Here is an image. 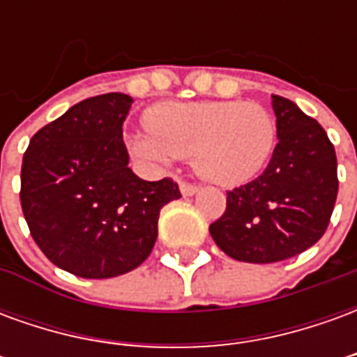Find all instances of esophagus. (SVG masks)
<instances>
[{"mask_svg":"<svg viewBox=\"0 0 357 357\" xmlns=\"http://www.w3.org/2000/svg\"><path fill=\"white\" fill-rule=\"evenodd\" d=\"M199 189H201V187L193 185V183H181V185H179V191H181L183 197H193L195 193H199Z\"/></svg>","mask_w":357,"mask_h":357,"instance_id":"obj_1","label":"esophagus"}]
</instances>
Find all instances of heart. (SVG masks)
<instances>
[{
  "label": "heart",
  "mask_w": 357,
  "mask_h": 357,
  "mask_svg": "<svg viewBox=\"0 0 357 357\" xmlns=\"http://www.w3.org/2000/svg\"><path fill=\"white\" fill-rule=\"evenodd\" d=\"M151 135H137L133 149L145 158L168 162L193 156L201 178L239 185L255 178L275 145V120L252 101L164 102L145 116Z\"/></svg>",
  "instance_id": "heart-1"
}]
</instances>
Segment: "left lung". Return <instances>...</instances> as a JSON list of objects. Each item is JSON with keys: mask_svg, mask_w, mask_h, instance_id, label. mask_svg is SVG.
Wrapping results in <instances>:
<instances>
[{"mask_svg": "<svg viewBox=\"0 0 357 357\" xmlns=\"http://www.w3.org/2000/svg\"><path fill=\"white\" fill-rule=\"evenodd\" d=\"M277 139L268 168L227 191L210 235L225 255L248 264L281 262L321 239L338 191L337 155L327 133L289 99L271 95Z\"/></svg>", "mask_w": 357, "mask_h": 357, "instance_id": "1", "label": "left lung"}]
</instances>
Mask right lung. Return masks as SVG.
Segmentation results:
<instances>
[{
	"label": "right lung",
	"mask_w": 357,
	"mask_h": 357,
	"mask_svg": "<svg viewBox=\"0 0 357 357\" xmlns=\"http://www.w3.org/2000/svg\"><path fill=\"white\" fill-rule=\"evenodd\" d=\"M133 99L89 97L43 126L22 156L20 204L36 245L84 279L124 275L147 260L160 208L181 197L170 178L128 168L122 124Z\"/></svg>",
	"instance_id": "add662e5"
}]
</instances>
